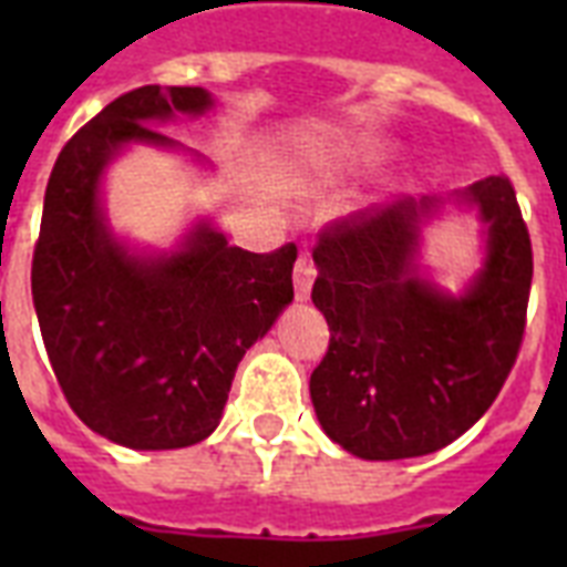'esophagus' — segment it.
Segmentation results:
<instances>
[{
  "label": "esophagus",
  "mask_w": 567,
  "mask_h": 567,
  "mask_svg": "<svg viewBox=\"0 0 567 567\" xmlns=\"http://www.w3.org/2000/svg\"><path fill=\"white\" fill-rule=\"evenodd\" d=\"M315 276H318V267H315V261H311L309 256L297 258V265H293V293H297V300H309Z\"/></svg>",
  "instance_id": "obj_1"
}]
</instances>
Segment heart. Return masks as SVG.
<instances>
[{"label": "heart", "mask_w": 567, "mask_h": 567, "mask_svg": "<svg viewBox=\"0 0 567 567\" xmlns=\"http://www.w3.org/2000/svg\"><path fill=\"white\" fill-rule=\"evenodd\" d=\"M377 155H379L377 146H368V150H362V158H364V162H371V158H377Z\"/></svg>", "instance_id": "1"}]
</instances>
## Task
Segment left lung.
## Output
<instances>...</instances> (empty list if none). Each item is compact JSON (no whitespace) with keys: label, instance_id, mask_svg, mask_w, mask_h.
I'll use <instances>...</instances> for the list:
<instances>
[{"label":"left lung","instance_id":"1","mask_svg":"<svg viewBox=\"0 0 567 567\" xmlns=\"http://www.w3.org/2000/svg\"><path fill=\"white\" fill-rule=\"evenodd\" d=\"M488 223V258L462 300L414 270L423 199L327 223L315 244L311 300L329 323L311 371L320 426L359 458H412L447 447L497 400L527 327L533 244L506 176L467 188Z\"/></svg>","mask_w":567,"mask_h":567}]
</instances>
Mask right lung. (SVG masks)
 <instances>
[{"instance_id":"add662e5","label":"right lung","mask_w":567,"mask_h":567,"mask_svg":"<svg viewBox=\"0 0 567 567\" xmlns=\"http://www.w3.org/2000/svg\"><path fill=\"white\" fill-rule=\"evenodd\" d=\"M208 109L203 87L123 93L66 141L43 199L31 297L49 364L70 409L132 450L208 439L238 362L293 300V244L247 252L199 226L182 252L135 258L102 223L111 155L132 141L173 146L150 123Z\"/></svg>"}]
</instances>
